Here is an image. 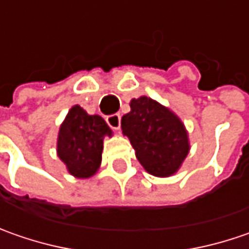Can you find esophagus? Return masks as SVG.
<instances>
[{"mask_svg":"<svg viewBox=\"0 0 249 249\" xmlns=\"http://www.w3.org/2000/svg\"><path fill=\"white\" fill-rule=\"evenodd\" d=\"M106 121H107V124L110 125V128H113V129H115V131H118V129H120V126H121V115H120V114L108 115V117L106 118Z\"/></svg>","mask_w":249,"mask_h":249,"instance_id":"obj_1","label":"esophagus"}]
</instances>
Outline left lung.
<instances>
[{
    "mask_svg": "<svg viewBox=\"0 0 249 249\" xmlns=\"http://www.w3.org/2000/svg\"><path fill=\"white\" fill-rule=\"evenodd\" d=\"M121 128L146 171L166 178L178 171L189 153L188 131L177 114L156 100L141 96L131 100Z\"/></svg>",
    "mask_w": 249,
    "mask_h": 249,
    "instance_id": "8db88e82",
    "label": "left lung"
}]
</instances>
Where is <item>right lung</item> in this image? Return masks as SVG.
Segmentation results:
<instances>
[{"instance_id":"right-lung-1","label":"right lung","mask_w":249,"mask_h":249,"mask_svg":"<svg viewBox=\"0 0 249 249\" xmlns=\"http://www.w3.org/2000/svg\"><path fill=\"white\" fill-rule=\"evenodd\" d=\"M113 131L97 114L90 115L81 106H72L60 125L57 156L75 178H90L102 164L104 138Z\"/></svg>"}]
</instances>
